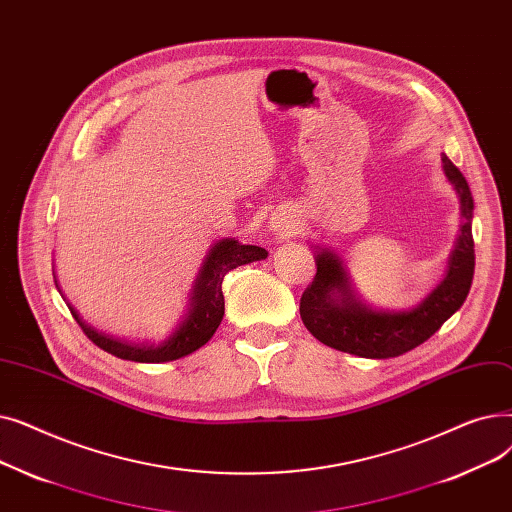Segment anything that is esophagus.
Here are the masks:
<instances>
[{
    "label": "esophagus",
    "mask_w": 512,
    "mask_h": 512,
    "mask_svg": "<svg viewBox=\"0 0 512 512\" xmlns=\"http://www.w3.org/2000/svg\"><path fill=\"white\" fill-rule=\"evenodd\" d=\"M273 231L281 237H289V235L296 233V225L291 221H285V218H277V223L273 225Z\"/></svg>",
    "instance_id": "esophagus-1"
}]
</instances>
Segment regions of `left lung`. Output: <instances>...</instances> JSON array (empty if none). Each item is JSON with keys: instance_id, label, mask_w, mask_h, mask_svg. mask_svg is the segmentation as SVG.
I'll return each instance as SVG.
<instances>
[{"instance_id": "1", "label": "left lung", "mask_w": 512, "mask_h": 512, "mask_svg": "<svg viewBox=\"0 0 512 512\" xmlns=\"http://www.w3.org/2000/svg\"><path fill=\"white\" fill-rule=\"evenodd\" d=\"M442 162L448 181L458 191L465 216L446 279L417 308L377 312L352 296L346 271L331 252H316V273L312 285L302 294L300 316L321 344L362 358H394L427 342L467 300L475 273L473 196L467 179L450 158L444 156Z\"/></svg>"}]
</instances>
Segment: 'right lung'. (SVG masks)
Segmentation results:
<instances>
[{"label": "right lung", "instance_id": "right-lung-1", "mask_svg": "<svg viewBox=\"0 0 512 512\" xmlns=\"http://www.w3.org/2000/svg\"><path fill=\"white\" fill-rule=\"evenodd\" d=\"M266 256H269V252L258 246H241V243H237L235 239L218 241L202 266V273L196 283V294L191 298L193 304H191L189 316L179 327V331L162 346L123 342V339H116L102 331L91 329L79 319V314L72 308L70 312L91 342L116 358L133 360V362L177 360L181 356H187L191 352H196L198 348H202L214 335L218 325H221L223 314H225V296H223L225 275L241 264L262 260Z\"/></svg>", "mask_w": 512, "mask_h": 512}]
</instances>
